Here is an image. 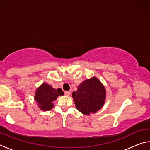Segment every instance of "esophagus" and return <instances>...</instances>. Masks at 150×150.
<instances>
[{"label":"esophagus","instance_id":"esophagus-1","mask_svg":"<svg viewBox=\"0 0 150 150\" xmlns=\"http://www.w3.org/2000/svg\"><path fill=\"white\" fill-rule=\"evenodd\" d=\"M70 94H71L70 91H65V95L69 96V95H70Z\"/></svg>","mask_w":150,"mask_h":150}]
</instances>
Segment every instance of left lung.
Masks as SVG:
<instances>
[{"label":"left lung","mask_w":150,"mask_h":150,"mask_svg":"<svg viewBox=\"0 0 150 150\" xmlns=\"http://www.w3.org/2000/svg\"><path fill=\"white\" fill-rule=\"evenodd\" d=\"M72 96L79 111L86 115L95 113L103 107L106 98V90L96 77L83 81L73 91Z\"/></svg>","instance_id":"8db88e82"}]
</instances>
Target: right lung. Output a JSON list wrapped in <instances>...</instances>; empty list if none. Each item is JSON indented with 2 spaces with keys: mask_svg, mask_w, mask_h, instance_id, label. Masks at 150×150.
<instances>
[{
  "mask_svg": "<svg viewBox=\"0 0 150 150\" xmlns=\"http://www.w3.org/2000/svg\"><path fill=\"white\" fill-rule=\"evenodd\" d=\"M60 95H63L62 89H55L47 83H43L35 91L34 99L42 110L46 111L53 108V103Z\"/></svg>",
  "mask_w": 150,
  "mask_h": 150,
  "instance_id": "add662e5",
  "label": "right lung"
}]
</instances>
